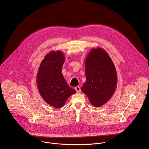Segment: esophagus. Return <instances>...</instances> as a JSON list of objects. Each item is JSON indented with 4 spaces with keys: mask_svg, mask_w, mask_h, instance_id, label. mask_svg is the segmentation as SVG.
Returning <instances> with one entry per match:
<instances>
[{
    "mask_svg": "<svg viewBox=\"0 0 149 149\" xmlns=\"http://www.w3.org/2000/svg\"><path fill=\"white\" fill-rule=\"evenodd\" d=\"M75 90H76V91H77V93H80V92H81V88H80V87H79V86L75 87Z\"/></svg>",
    "mask_w": 149,
    "mask_h": 149,
    "instance_id": "esophagus-1",
    "label": "esophagus"
}]
</instances>
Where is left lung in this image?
<instances>
[{
  "instance_id": "8db88e82",
  "label": "left lung",
  "mask_w": 149,
  "mask_h": 149,
  "mask_svg": "<svg viewBox=\"0 0 149 149\" xmlns=\"http://www.w3.org/2000/svg\"><path fill=\"white\" fill-rule=\"evenodd\" d=\"M86 81L81 88L95 107L103 105L111 98L117 84L116 67L103 48H92L85 59Z\"/></svg>"
}]
</instances>
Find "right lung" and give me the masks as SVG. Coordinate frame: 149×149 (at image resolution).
Segmentation results:
<instances>
[{"instance_id": "1", "label": "right lung", "mask_w": 149, "mask_h": 149, "mask_svg": "<svg viewBox=\"0 0 149 149\" xmlns=\"http://www.w3.org/2000/svg\"><path fill=\"white\" fill-rule=\"evenodd\" d=\"M65 57L62 51H52L42 61L39 67L36 84L43 100L55 109L61 108L76 91L70 87L62 74Z\"/></svg>"}]
</instances>
